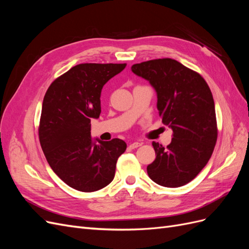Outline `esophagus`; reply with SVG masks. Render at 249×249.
Returning <instances> with one entry per match:
<instances>
[{"label":"esophagus","instance_id":"34e87169","mask_svg":"<svg viewBox=\"0 0 249 249\" xmlns=\"http://www.w3.org/2000/svg\"><path fill=\"white\" fill-rule=\"evenodd\" d=\"M141 144H142V143H140V142H133V143H130L129 147H130L131 149H134V148H137V147L141 146Z\"/></svg>","mask_w":249,"mask_h":249}]
</instances>
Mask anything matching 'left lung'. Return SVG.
I'll return each instance as SVG.
<instances>
[{
    "mask_svg": "<svg viewBox=\"0 0 249 249\" xmlns=\"http://www.w3.org/2000/svg\"><path fill=\"white\" fill-rule=\"evenodd\" d=\"M132 71L156 89L159 115L172 129L169 145L153 142L156 159L147 166V175L160 186H184L206 166L217 141L211 89L197 71L170 58L134 64Z\"/></svg>",
    "mask_w": 249,
    "mask_h": 249,
    "instance_id": "left-lung-1",
    "label": "left lung"
}]
</instances>
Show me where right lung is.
I'll return each instance as SVG.
<instances>
[{
	"label": "right lung",
	"mask_w": 249,
	"mask_h": 249,
	"mask_svg": "<svg viewBox=\"0 0 249 249\" xmlns=\"http://www.w3.org/2000/svg\"><path fill=\"white\" fill-rule=\"evenodd\" d=\"M125 63H82L52 82L43 97L38 136L51 168L82 192L109 185L126 143L99 141L90 135V120L101 114V92Z\"/></svg>",
	"instance_id": "1"
}]
</instances>
